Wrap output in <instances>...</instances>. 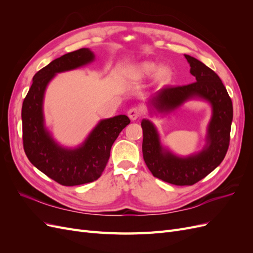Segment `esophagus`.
Listing matches in <instances>:
<instances>
[{
	"label": "esophagus",
	"instance_id": "esophagus-1",
	"mask_svg": "<svg viewBox=\"0 0 253 253\" xmlns=\"http://www.w3.org/2000/svg\"><path fill=\"white\" fill-rule=\"evenodd\" d=\"M127 116L132 121H134L141 116V111L139 108H132L127 111Z\"/></svg>",
	"mask_w": 253,
	"mask_h": 253
}]
</instances>
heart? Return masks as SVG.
Returning <instances> with one entry per match:
<instances>
[{
    "label": "heart",
    "instance_id": "1",
    "mask_svg": "<svg viewBox=\"0 0 253 253\" xmlns=\"http://www.w3.org/2000/svg\"><path fill=\"white\" fill-rule=\"evenodd\" d=\"M128 74L135 78H148L154 75V83L158 86L167 85L173 77V70L169 65H158L153 61H140L129 66Z\"/></svg>",
    "mask_w": 253,
    "mask_h": 253
}]
</instances>
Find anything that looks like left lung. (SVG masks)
Wrapping results in <instances>:
<instances>
[{
  "instance_id": "obj_1",
  "label": "left lung",
  "mask_w": 253,
  "mask_h": 253,
  "mask_svg": "<svg viewBox=\"0 0 253 253\" xmlns=\"http://www.w3.org/2000/svg\"><path fill=\"white\" fill-rule=\"evenodd\" d=\"M194 82L166 87L149 99L150 114L168 115L190 100H203L211 106L206 144L189 156L174 154L162 143L156 126L149 119L141 121L142 154L153 176L176 186H191L220 165L228 151L233 118L232 101L218 76L200 60L185 55Z\"/></svg>"
}]
</instances>
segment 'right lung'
Returning <instances> with one entry per match:
<instances>
[{
  "label": "right lung",
  "instance_id": "1",
  "mask_svg": "<svg viewBox=\"0 0 253 253\" xmlns=\"http://www.w3.org/2000/svg\"><path fill=\"white\" fill-rule=\"evenodd\" d=\"M95 61L89 48L61 56L33 78L23 101V145L29 162L49 178L63 186H79L100 177L109 162L111 148L129 122L126 115L102 119L78 147L61 145L45 125L44 96L49 82L59 73L76 70Z\"/></svg>",
  "mask_w": 253,
  "mask_h": 253
}]
</instances>
